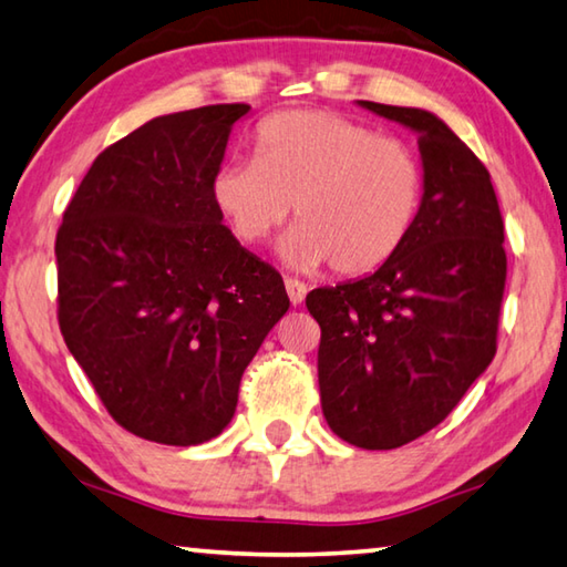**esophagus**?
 Instances as JSON below:
<instances>
[{
    "mask_svg": "<svg viewBox=\"0 0 567 567\" xmlns=\"http://www.w3.org/2000/svg\"><path fill=\"white\" fill-rule=\"evenodd\" d=\"M286 293H289L293 306H299L306 299V293H309V286L299 281V278H286Z\"/></svg>",
    "mask_w": 567,
    "mask_h": 567,
    "instance_id": "34e87169",
    "label": "esophagus"
}]
</instances>
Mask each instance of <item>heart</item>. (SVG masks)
I'll return each mask as SVG.
<instances>
[{"label":"heart","instance_id":"1","mask_svg":"<svg viewBox=\"0 0 567 567\" xmlns=\"http://www.w3.org/2000/svg\"><path fill=\"white\" fill-rule=\"evenodd\" d=\"M212 198L244 244H261L289 221L301 224L278 254L293 268L331 264L355 276L383 266L419 221L423 166L413 148L369 124L323 109L264 118L254 158L216 168Z\"/></svg>","mask_w":567,"mask_h":567}]
</instances>
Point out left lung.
Wrapping results in <instances>:
<instances>
[{
	"label": "left lung",
	"mask_w": 567,
	"mask_h": 567,
	"mask_svg": "<svg viewBox=\"0 0 567 567\" xmlns=\"http://www.w3.org/2000/svg\"><path fill=\"white\" fill-rule=\"evenodd\" d=\"M419 134L423 202L373 274L306 296L321 326L326 423L391 451L435 429L495 355L505 289L503 218L488 168L425 109L359 102Z\"/></svg>",
	"instance_id": "8db88e82"
}]
</instances>
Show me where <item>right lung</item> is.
<instances>
[{
    "label": "right lung",
    "instance_id": "obj_1",
    "mask_svg": "<svg viewBox=\"0 0 567 567\" xmlns=\"http://www.w3.org/2000/svg\"><path fill=\"white\" fill-rule=\"evenodd\" d=\"M248 104L156 116L94 158L56 231L59 329L112 419L198 445L289 311L284 278L236 241L212 178Z\"/></svg>",
    "mask_w": 567,
    "mask_h": 567
}]
</instances>
